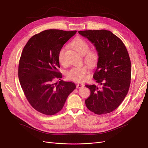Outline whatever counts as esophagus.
Masks as SVG:
<instances>
[{"label":"esophagus","mask_w":148,"mask_h":148,"mask_svg":"<svg viewBox=\"0 0 148 148\" xmlns=\"http://www.w3.org/2000/svg\"><path fill=\"white\" fill-rule=\"evenodd\" d=\"M84 86V84H82V83H78L77 84V89H80V88H82Z\"/></svg>","instance_id":"obj_1"}]
</instances>
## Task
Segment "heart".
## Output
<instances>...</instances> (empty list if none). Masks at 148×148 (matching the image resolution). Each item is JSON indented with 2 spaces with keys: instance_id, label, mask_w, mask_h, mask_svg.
Listing matches in <instances>:
<instances>
[{
  "instance_id": "b5f03b06",
  "label": "heart",
  "mask_w": 148,
  "mask_h": 148,
  "mask_svg": "<svg viewBox=\"0 0 148 148\" xmlns=\"http://www.w3.org/2000/svg\"><path fill=\"white\" fill-rule=\"evenodd\" d=\"M71 47L81 55L84 56V60L90 66H94L98 62L99 55L95 50H89V44L83 39L77 38L70 43ZM66 49L62 47L58 53V60L62 65H65ZM89 71V67L86 64L81 65L71 68L66 73V76L69 80L77 82H82L86 79L87 74Z\"/></svg>"
}]
</instances>
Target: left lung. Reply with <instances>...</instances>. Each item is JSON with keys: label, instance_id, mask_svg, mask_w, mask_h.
I'll return each mask as SVG.
<instances>
[{"label": "left lung", "instance_id": "1", "mask_svg": "<svg viewBox=\"0 0 148 148\" xmlns=\"http://www.w3.org/2000/svg\"><path fill=\"white\" fill-rule=\"evenodd\" d=\"M79 33L94 44L99 55L93 77L101 87L85 86L90 90L85 104L97 114L110 113L122 103L130 88L131 64L128 51L121 39L109 30H89Z\"/></svg>", "mask_w": 148, "mask_h": 148}]
</instances>
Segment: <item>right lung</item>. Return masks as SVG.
I'll return each mask as SVG.
<instances>
[{
    "mask_svg": "<svg viewBox=\"0 0 148 148\" xmlns=\"http://www.w3.org/2000/svg\"><path fill=\"white\" fill-rule=\"evenodd\" d=\"M77 32L45 30L30 38L23 50L18 65V79L29 104L46 115H54L63 108L75 84L62 80L58 68L59 50Z\"/></svg>",
    "mask_w": 148,
    "mask_h": 148,
    "instance_id": "right-lung-1",
    "label": "right lung"
}]
</instances>
